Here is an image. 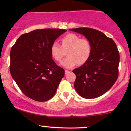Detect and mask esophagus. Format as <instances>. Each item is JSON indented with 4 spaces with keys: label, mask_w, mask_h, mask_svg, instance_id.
<instances>
[{
    "label": "esophagus",
    "mask_w": 131,
    "mask_h": 131,
    "mask_svg": "<svg viewBox=\"0 0 131 131\" xmlns=\"http://www.w3.org/2000/svg\"><path fill=\"white\" fill-rule=\"evenodd\" d=\"M70 71H68V70H65V71H64V73H65V74H68V73H70Z\"/></svg>",
    "instance_id": "1"
}]
</instances>
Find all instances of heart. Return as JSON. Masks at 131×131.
Returning <instances> with one entry per match:
<instances>
[{"instance_id": "b5f03b06", "label": "heart", "mask_w": 131, "mask_h": 131, "mask_svg": "<svg viewBox=\"0 0 131 131\" xmlns=\"http://www.w3.org/2000/svg\"><path fill=\"white\" fill-rule=\"evenodd\" d=\"M62 47L55 42L51 45L50 53L55 60L61 61L67 51V57L60 63L61 67L70 69L78 64H85L89 60L92 53V45L87 39L73 33L67 34L61 39Z\"/></svg>"}]
</instances>
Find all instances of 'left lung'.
<instances>
[{"mask_svg":"<svg viewBox=\"0 0 131 131\" xmlns=\"http://www.w3.org/2000/svg\"><path fill=\"white\" fill-rule=\"evenodd\" d=\"M91 42L89 60L73 71L76 74L74 86L84 99L97 98L106 92L118 77L119 53L115 42L98 30L88 28L70 29Z\"/></svg>","mask_w":131,"mask_h":131,"instance_id":"1","label":"left lung"}]
</instances>
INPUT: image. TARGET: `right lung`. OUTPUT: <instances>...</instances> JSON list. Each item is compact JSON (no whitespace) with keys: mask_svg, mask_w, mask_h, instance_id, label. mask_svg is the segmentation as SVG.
<instances>
[{"mask_svg":"<svg viewBox=\"0 0 131 131\" xmlns=\"http://www.w3.org/2000/svg\"><path fill=\"white\" fill-rule=\"evenodd\" d=\"M66 29H36L20 36L10 51V71L25 95L38 102L56 93L64 70L52 59L50 47Z\"/></svg>","mask_w":131,"mask_h":131,"instance_id":"obj_1","label":"right lung"}]
</instances>
